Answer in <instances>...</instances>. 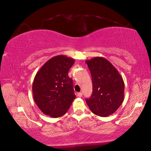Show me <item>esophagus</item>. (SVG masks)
Here are the masks:
<instances>
[{
  "mask_svg": "<svg viewBox=\"0 0 151 151\" xmlns=\"http://www.w3.org/2000/svg\"><path fill=\"white\" fill-rule=\"evenodd\" d=\"M78 97H80V98H81V97L82 96V92H79V93H78Z\"/></svg>",
  "mask_w": 151,
  "mask_h": 151,
  "instance_id": "1",
  "label": "esophagus"
}]
</instances>
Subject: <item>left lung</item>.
Listing matches in <instances>:
<instances>
[{"label":"left lung","mask_w":151,"mask_h":151,"mask_svg":"<svg viewBox=\"0 0 151 151\" xmlns=\"http://www.w3.org/2000/svg\"><path fill=\"white\" fill-rule=\"evenodd\" d=\"M91 74L93 93L86 102L100 117L114 113L124 98V83L115 67L106 58L95 57L86 60Z\"/></svg>","instance_id":"8db88e82"}]
</instances>
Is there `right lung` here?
<instances>
[{"instance_id":"add662e5","label":"right lung","mask_w":151,"mask_h":151,"mask_svg":"<svg viewBox=\"0 0 151 151\" xmlns=\"http://www.w3.org/2000/svg\"><path fill=\"white\" fill-rule=\"evenodd\" d=\"M74 59L59 55L51 58L37 72L33 96L40 111L51 117L65 115L76 98L73 80L68 76Z\"/></svg>"}]
</instances>
